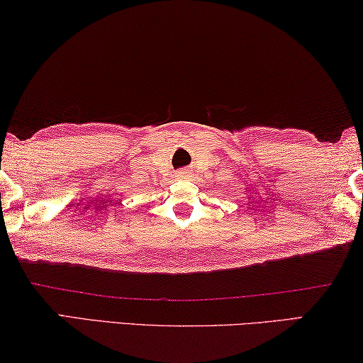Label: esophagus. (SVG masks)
<instances>
[{
	"label": "esophagus",
	"mask_w": 363,
	"mask_h": 363,
	"mask_svg": "<svg viewBox=\"0 0 363 363\" xmlns=\"http://www.w3.org/2000/svg\"><path fill=\"white\" fill-rule=\"evenodd\" d=\"M179 177H181V179H186V177H189V172L182 169V171L179 172Z\"/></svg>",
	"instance_id": "obj_1"
}]
</instances>
